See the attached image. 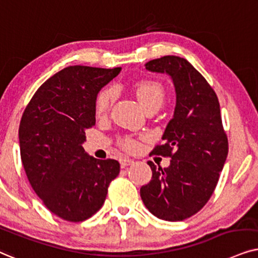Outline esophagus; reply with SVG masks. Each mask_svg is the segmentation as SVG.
Returning a JSON list of instances; mask_svg holds the SVG:
<instances>
[{"label":"esophagus","instance_id":"34e87169","mask_svg":"<svg viewBox=\"0 0 258 258\" xmlns=\"http://www.w3.org/2000/svg\"><path fill=\"white\" fill-rule=\"evenodd\" d=\"M131 164H133V160L130 159V158H121V159H120V165H121V167H126Z\"/></svg>","mask_w":258,"mask_h":258}]
</instances>
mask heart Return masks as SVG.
Masks as SVG:
<instances>
[{"instance_id": "heart-1", "label": "heart", "mask_w": 258, "mask_h": 258, "mask_svg": "<svg viewBox=\"0 0 258 258\" xmlns=\"http://www.w3.org/2000/svg\"><path fill=\"white\" fill-rule=\"evenodd\" d=\"M136 95L143 107L146 108L147 106L153 104L161 105L164 100V89L161 85L156 81L144 80L137 85ZM113 97H114V93L111 89H105L99 94L97 102H95V112L98 115H105L108 112L109 106L113 101ZM123 147L126 150H136L138 147V143L136 140L127 139L123 143Z\"/></svg>"}]
</instances>
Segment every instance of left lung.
Instances as JSON below:
<instances>
[{"instance_id": "left-lung-1", "label": "left lung", "mask_w": 258, "mask_h": 258, "mask_svg": "<svg viewBox=\"0 0 258 258\" xmlns=\"http://www.w3.org/2000/svg\"><path fill=\"white\" fill-rule=\"evenodd\" d=\"M167 74L176 92V107L152 153L171 157L161 169L147 161L152 179L140 188L145 207L169 222L186 219L201 210L214 194L228 157L218 98L203 75L183 57L166 55L145 64Z\"/></svg>"}]
</instances>
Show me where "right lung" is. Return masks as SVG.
<instances>
[{
	"label": "right lung",
	"mask_w": 258,
	"mask_h": 258,
	"mask_svg": "<svg viewBox=\"0 0 258 258\" xmlns=\"http://www.w3.org/2000/svg\"><path fill=\"white\" fill-rule=\"evenodd\" d=\"M121 68L70 66L37 89L23 112L20 152L33 190L57 217L82 222L104 204L108 185L120 172L114 159L85 152V130L95 125L100 89Z\"/></svg>",
	"instance_id": "add662e5"
}]
</instances>
